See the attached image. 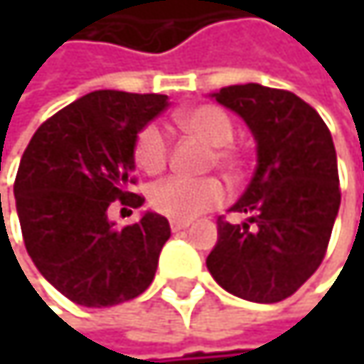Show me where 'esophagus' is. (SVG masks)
Returning <instances> with one entry per match:
<instances>
[{"instance_id": "1", "label": "esophagus", "mask_w": 364, "mask_h": 364, "mask_svg": "<svg viewBox=\"0 0 364 364\" xmlns=\"http://www.w3.org/2000/svg\"><path fill=\"white\" fill-rule=\"evenodd\" d=\"M187 228H189V221H175V219L171 221V230L173 232H181V230H187Z\"/></svg>"}]
</instances>
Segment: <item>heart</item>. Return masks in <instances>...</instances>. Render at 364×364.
<instances>
[{
    "label": "heart",
    "instance_id": "1",
    "mask_svg": "<svg viewBox=\"0 0 364 364\" xmlns=\"http://www.w3.org/2000/svg\"><path fill=\"white\" fill-rule=\"evenodd\" d=\"M175 124L183 132L193 134L210 147L208 164L219 166L230 177L245 175V158L232 145L234 124L232 117L217 105H196L175 115ZM171 156V143L158 124H145L132 145V158L139 171L145 175H158L166 168ZM225 200V187L215 177L206 179H179L171 177L156 183L149 189V206L175 221H189L206 210L221 206Z\"/></svg>",
    "mask_w": 364,
    "mask_h": 364
}]
</instances>
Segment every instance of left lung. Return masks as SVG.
Segmentation results:
<instances>
[{"label": "left lung", "instance_id": "1", "mask_svg": "<svg viewBox=\"0 0 364 364\" xmlns=\"http://www.w3.org/2000/svg\"><path fill=\"white\" fill-rule=\"evenodd\" d=\"M245 117L257 139V171L206 257L213 278L232 295L276 304L291 297L323 263L339 210L337 156L327 124L297 95L259 84L213 95Z\"/></svg>", "mask_w": 364, "mask_h": 364}]
</instances>
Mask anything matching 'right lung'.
<instances>
[{"label": "right lung", "mask_w": 364, "mask_h": 364, "mask_svg": "<svg viewBox=\"0 0 364 364\" xmlns=\"http://www.w3.org/2000/svg\"><path fill=\"white\" fill-rule=\"evenodd\" d=\"M168 107L166 95L95 90L48 117L31 136L14 196L23 240L41 276L67 299L109 308L139 297L154 280L171 238L162 215L113 228L111 202L136 208L132 145Z\"/></svg>", "instance_id": "obj_1"}]
</instances>
